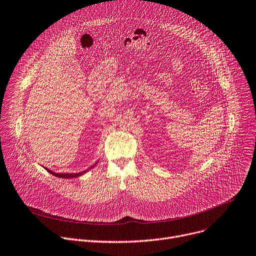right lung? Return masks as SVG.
I'll return each instance as SVG.
<instances>
[{
	"label": "right lung",
	"mask_w": 256,
	"mask_h": 256,
	"mask_svg": "<svg viewBox=\"0 0 256 256\" xmlns=\"http://www.w3.org/2000/svg\"><path fill=\"white\" fill-rule=\"evenodd\" d=\"M96 164H97V162H96L94 165H92L90 168H88L87 170L82 171V172H78V173H56V172H54V171H52V170H50V169H48V168H45V169H46L49 173H51L52 175L56 176V178H78V176H82L83 174L87 173V172H88L91 168H93Z\"/></svg>",
	"instance_id": "obj_1"
}]
</instances>
